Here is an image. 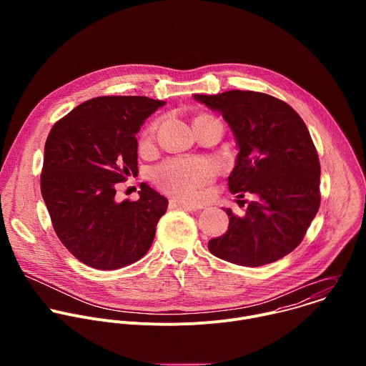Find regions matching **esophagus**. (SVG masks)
Returning <instances> with one entry per match:
<instances>
[{
	"label": "esophagus",
	"instance_id": "esophagus-1",
	"mask_svg": "<svg viewBox=\"0 0 366 366\" xmlns=\"http://www.w3.org/2000/svg\"><path fill=\"white\" fill-rule=\"evenodd\" d=\"M169 207H172V208H182V210H188V212L195 210V208H197V207H194V205H191V204L182 201V199H177V198H172L169 201Z\"/></svg>",
	"mask_w": 366,
	"mask_h": 366
}]
</instances>
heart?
Instances as JSON below:
<instances>
[{
    "mask_svg": "<svg viewBox=\"0 0 366 366\" xmlns=\"http://www.w3.org/2000/svg\"><path fill=\"white\" fill-rule=\"evenodd\" d=\"M156 126L150 124L142 137V144L147 146L154 139ZM214 167L205 159H174L162 164L153 172L158 185L185 199H198L201 189L214 178Z\"/></svg>",
    "mask_w": 366,
    "mask_h": 366,
    "instance_id": "1",
    "label": "heart"
}]
</instances>
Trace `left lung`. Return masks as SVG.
I'll return each mask as SVG.
<instances>
[{
  "label": "left lung",
  "instance_id": "left-lung-1",
  "mask_svg": "<svg viewBox=\"0 0 366 366\" xmlns=\"http://www.w3.org/2000/svg\"><path fill=\"white\" fill-rule=\"evenodd\" d=\"M223 116L239 149L229 189L253 199L229 229L208 242L210 252L242 267H262L292 252L320 207V162L308 129L287 102L262 92L194 94Z\"/></svg>",
  "mask_w": 366,
  "mask_h": 366
}]
</instances>
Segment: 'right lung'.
Returning <instances> with one entry per match:
<instances>
[{
	"label": "right lung",
	"mask_w": 366,
	"mask_h": 366,
	"mask_svg": "<svg viewBox=\"0 0 366 366\" xmlns=\"http://www.w3.org/2000/svg\"><path fill=\"white\" fill-rule=\"evenodd\" d=\"M164 106L147 97H97L47 136L41 197L61 242L91 268L113 271L143 257L167 213L168 199L143 182L139 199H116V184L139 172L140 126Z\"/></svg>",
	"instance_id": "1"
}]
</instances>
